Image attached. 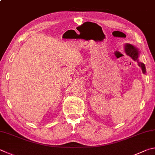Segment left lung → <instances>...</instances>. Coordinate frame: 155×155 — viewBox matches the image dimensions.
<instances>
[{"label": "left lung", "instance_id": "left-lung-1", "mask_svg": "<svg viewBox=\"0 0 155 155\" xmlns=\"http://www.w3.org/2000/svg\"><path fill=\"white\" fill-rule=\"evenodd\" d=\"M125 51L127 53V55L130 56V57L133 59L134 61H137L138 63V65L140 67H141L142 70L144 74L146 73V68L145 65L142 62H140L138 61V56H139V52L137 49H136L134 46L131 45L130 44H126L125 45Z\"/></svg>", "mask_w": 155, "mask_h": 155}]
</instances>
